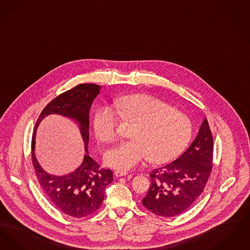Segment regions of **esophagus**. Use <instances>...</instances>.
Masks as SVG:
<instances>
[{
	"mask_svg": "<svg viewBox=\"0 0 250 250\" xmlns=\"http://www.w3.org/2000/svg\"><path fill=\"white\" fill-rule=\"evenodd\" d=\"M126 174H128V172H126V171H115V175L118 176V177L124 176V175H126Z\"/></svg>",
	"mask_w": 250,
	"mask_h": 250,
	"instance_id": "34e87169",
	"label": "esophagus"
}]
</instances>
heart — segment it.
Wrapping results in <instances>:
<instances>
[{"label":"heart","mask_w":250,"mask_h":250,"mask_svg":"<svg viewBox=\"0 0 250 250\" xmlns=\"http://www.w3.org/2000/svg\"><path fill=\"white\" fill-rule=\"evenodd\" d=\"M117 111L108 105L98 107L93 129L101 141L117 138L119 120L136 126L130 133L133 140L122 141L105 153V163L117 170L128 171L146 158L152 163H164L181 152L191 138L189 119L158 98L133 94L115 102Z\"/></svg>","instance_id":"1"}]
</instances>
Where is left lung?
Listing matches in <instances>:
<instances>
[{
  "label": "left lung",
  "instance_id": "8db88e82",
  "mask_svg": "<svg viewBox=\"0 0 250 250\" xmlns=\"http://www.w3.org/2000/svg\"><path fill=\"white\" fill-rule=\"evenodd\" d=\"M212 167L213 136L205 119L189 147L173 163L151 172L143 206L161 217L183 213L203 193Z\"/></svg>",
  "mask_w": 250,
  "mask_h": 250
}]
</instances>
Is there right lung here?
<instances>
[{"mask_svg": "<svg viewBox=\"0 0 250 250\" xmlns=\"http://www.w3.org/2000/svg\"><path fill=\"white\" fill-rule=\"evenodd\" d=\"M101 86L96 84H79L53 99L41 112L35 123L32 140V162L35 175L43 192L56 208L69 217H87L97 211L104 198V188L113 181L109 169L100 168L88 156L89 110ZM58 113L76 120L85 143L86 155L83 163L71 174L57 177L47 174L40 166L34 155L35 134L43 118Z\"/></svg>", "mask_w": 250, "mask_h": 250, "instance_id": "add662e5", "label": "right lung"}]
</instances>
